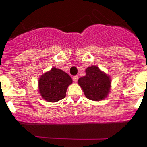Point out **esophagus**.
<instances>
[{"label": "esophagus", "instance_id": "1", "mask_svg": "<svg viewBox=\"0 0 147 147\" xmlns=\"http://www.w3.org/2000/svg\"><path fill=\"white\" fill-rule=\"evenodd\" d=\"M78 79H79L78 76H73V81H74V82H77Z\"/></svg>", "mask_w": 147, "mask_h": 147}]
</instances>
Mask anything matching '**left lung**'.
Segmentation results:
<instances>
[{
    "label": "left lung",
    "instance_id": "1",
    "mask_svg": "<svg viewBox=\"0 0 147 147\" xmlns=\"http://www.w3.org/2000/svg\"><path fill=\"white\" fill-rule=\"evenodd\" d=\"M87 99L93 101H100L105 98L110 90L111 80L96 65L88 67L86 75L78 80Z\"/></svg>",
    "mask_w": 147,
    "mask_h": 147
}]
</instances>
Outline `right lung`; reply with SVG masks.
<instances>
[{"label": "right lung", "instance_id": "obj_1", "mask_svg": "<svg viewBox=\"0 0 147 147\" xmlns=\"http://www.w3.org/2000/svg\"><path fill=\"white\" fill-rule=\"evenodd\" d=\"M72 82V79L68 74L54 67L39 79L40 95L49 102L59 101L65 97L67 88Z\"/></svg>", "mask_w": 147, "mask_h": 147}]
</instances>
